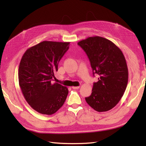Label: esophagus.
Instances as JSON below:
<instances>
[{
  "instance_id": "obj_1",
  "label": "esophagus",
  "mask_w": 146,
  "mask_h": 146,
  "mask_svg": "<svg viewBox=\"0 0 146 146\" xmlns=\"http://www.w3.org/2000/svg\"><path fill=\"white\" fill-rule=\"evenodd\" d=\"M72 89H74V90H78V89H79V88H80V86H72Z\"/></svg>"
}]
</instances>
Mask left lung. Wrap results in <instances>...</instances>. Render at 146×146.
<instances>
[{
  "instance_id": "left-lung-1",
  "label": "left lung",
  "mask_w": 146,
  "mask_h": 146,
  "mask_svg": "<svg viewBox=\"0 0 146 146\" xmlns=\"http://www.w3.org/2000/svg\"><path fill=\"white\" fill-rule=\"evenodd\" d=\"M77 44L89 58L93 75L99 76L86 102L97 111H107L120 101L127 85L129 71L124 55L113 42L100 36L88 37Z\"/></svg>"
}]
</instances>
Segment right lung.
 I'll use <instances>...</instances> for the list:
<instances>
[{
	"label": "right lung",
	"instance_id": "add662e5",
	"mask_svg": "<svg viewBox=\"0 0 146 146\" xmlns=\"http://www.w3.org/2000/svg\"><path fill=\"white\" fill-rule=\"evenodd\" d=\"M69 42L44 41L25 51L19 66V84L25 99L35 111L51 115L62 107L67 87L51 80Z\"/></svg>",
	"mask_w": 146,
	"mask_h": 146
}]
</instances>
